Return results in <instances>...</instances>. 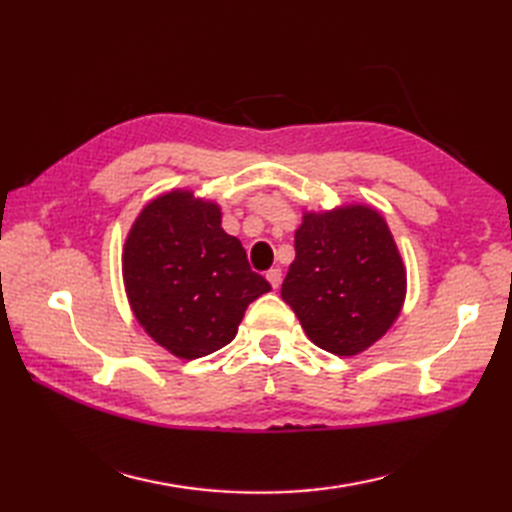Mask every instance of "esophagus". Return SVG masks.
Instances as JSON below:
<instances>
[{
    "instance_id": "1",
    "label": "esophagus",
    "mask_w": 512,
    "mask_h": 512,
    "mask_svg": "<svg viewBox=\"0 0 512 512\" xmlns=\"http://www.w3.org/2000/svg\"><path fill=\"white\" fill-rule=\"evenodd\" d=\"M266 279H268V284L277 290L281 286V281H284V275H281L279 268H273L266 273Z\"/></svg>"
}]
</instances>
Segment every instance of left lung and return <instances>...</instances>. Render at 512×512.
I'll list each match as a JSON object with an SVG mask.
<instances>
[{
    "instance_id": "1",
    "label": "left lung",
    "mask_w": 512,
    "mask_h": 512,
    "mask_svg": "<svg viewBox=\"0 0 512 512\" xmlns=\"http://www.w3.org/2000/svg\"><path fill=\"white\" fill-rule=\"evenodd\" d=\"M281 297L325 352H365L394 325L407 270L385 217L367 204L303 213Z\"/></svg>"
}]
</instances>
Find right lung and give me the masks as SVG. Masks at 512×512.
Instances as JSON below:
<instances>
[{
    "instance_id": "1",
    "label": "right lung",
    "mask_w": 512,
    "mask_h": 512,
    "mask_svg": "<svg viewBox=\"0 0 512 512\" xmlns=\"http://www.w3.org/2000/svg\"><path fill=\"white\" fill-rule=\"evenodd\" d=\"M123 281L136 321L178 358L231 343L250 301L270 284L250 270L246 250L222 228V209L193 191L158 195L129 228Z\"/></svg>"
}]
</instances>
